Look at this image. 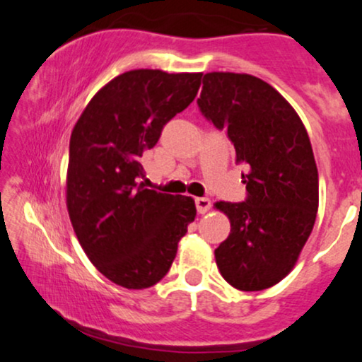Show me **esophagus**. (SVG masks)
I'll list each match as a JSON object with an SVG mask.
<instances>
[{
	"label": "esophagus",
	"mask_w": 362,
	"mask_h": 362,
	"mask_svg": "<svg viewBox=\"0 0 362 362\" xmlns=\"http://www.w3.org/2000/svg\"><path fill=\"white\" fill-rule=\"evenodd\" d=\"M196 209L199 214H206L207 211L211 209V199H207V197H196Z\"/></svg>",
	"instance_id": "obj_1"
}]
</instances>
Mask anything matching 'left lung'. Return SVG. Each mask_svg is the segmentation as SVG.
<instances>
[{"label": "left lung", "mask_w": 362, "mask_h": 362, "mask_svg": "<svg viewBox=\"0 0 362 362\" xmlns=\"http://www.w3.org/2000/svg\"><path fill=\"white\" fill-rule=\"evenodd\" d=\"M197 107L249 168L245 201L214 204L230 221L216 264L234 288L265 290L290 274L315 226L318 170L308 133L293 107L249 74H206Z\"/></svg>", "instance_id": "obj_1"}]
</instances>
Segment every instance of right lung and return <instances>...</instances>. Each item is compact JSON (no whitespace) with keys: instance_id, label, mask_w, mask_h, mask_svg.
<instances>
[{"instance_id":"1","label":"right lung","mask_w":362,"mask_h":362,"mask_svg":"<svg viewBox=\"0 0 362 362\" xmlns=\"http://www.w3.org/2000/svg\"><path fill=\"white\" fill-rule=\"evenodd\" d=\"M202 74L128 71L98 90L71 135L67 211L88 260L113 284L150 288L194 221L189 196L146 189L141 158L194 100Z\"/></svg>"}]
</instances>
